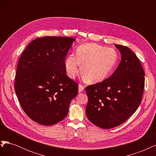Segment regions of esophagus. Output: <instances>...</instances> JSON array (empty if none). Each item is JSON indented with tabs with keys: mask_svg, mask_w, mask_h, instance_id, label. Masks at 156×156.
Instances as JSON below:
<instances>
[{
	"mask_svg": "<svg viewBox=\"0 0 156 156\" xmlns=\"http://www.w3.org/2000/svg\"><path fill=\"white\" fill-rule=\"evenodd\" d=\"M84 85H83V84H79V92H82L83 91V90L84 88Z\"/></svg>",
	"mask_w": 156,
	"mask_h": 156,
	"instance_id": "obj_1",
	"label": "esophagus"
}]
</instances>
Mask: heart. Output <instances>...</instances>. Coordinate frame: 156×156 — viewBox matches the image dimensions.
Masks as SVG:
<instances>
[{"label": "heart", "instance_id": "obj_1", "mask_svg": "<svg viewBox=\"0 0 156 156\" xmlns=\"http://www.w3.org/2000/svg\"><path fill=\"white\" fill-rule=\"evenodd\" d=\"M118 61L116 51L96 44L79 46L73 54L64 61L66 72L69 77H74L82 65L81 73L86 81L96 83L107 79L114 70Z\"/></svg>", "mask_w": 156, "mask_h": 156}]
</instances>
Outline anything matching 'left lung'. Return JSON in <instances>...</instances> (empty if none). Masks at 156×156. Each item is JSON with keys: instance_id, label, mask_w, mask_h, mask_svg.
I'll use <instances>...</instances> for the list:
<instances>
[{"instance_id": "left-lung-1", "label": "left lung", "mask_w": 156, "mask_h": 156, "mask_svg": "<svg viewBox=\"0 0 156 156\" xmlns=\"http://www.w3.org/2000/svg\"><path fill=\"white\" fill-rule=\"evenodd\" d=\"M121 62L110 77L86 87V115L92 124L111 129L123 124L137 109L144 88V72L127 47L115 44Z\"/></svg>"}]
</instances>
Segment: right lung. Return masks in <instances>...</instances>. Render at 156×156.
<instances>
[{"label": "right lung", "mask_w": 156, "mask_h": 156, "mask_svg": "<svg viewBox=\"0 0 156 156\" xmlns=\"http://www.w3.org/2000/svg\"><path fill=\"white\" fill-rule=\"evenodd\" d=\"M72 37L45 36L31 41L19 60L14 84L21 107L30 119L51 126L67 116L78 84L66 75V56Z\"/></svg>", "instance_id": "obj_1"}]
</instances>
